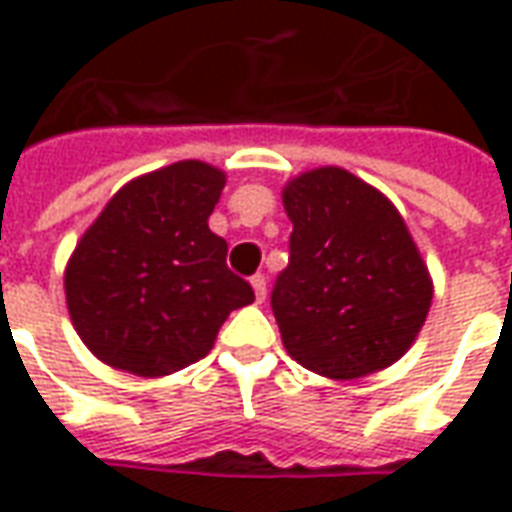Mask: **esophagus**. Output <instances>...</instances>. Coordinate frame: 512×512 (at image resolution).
Instances as JSON below:
<instances>
[{
    "label": "esophagus",
    "mask_w": 512,
    "mask_h": 512,
    "mask_svg": "<svg viewBox=\"0 0 512 512\" xmlns=\"http://www.w3.org/2000/svg\"><path fill=\"white\" fill-rule=\"evenodd\" d=\"M252 288H255V299L263 304V301H266V293H268L266 277H263V274H255V277H252Z\"/></svg>",
    "instance_id": "1"
}]
</instances>
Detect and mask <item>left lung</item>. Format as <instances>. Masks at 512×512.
<instances>
[{"label": "left lung", "mask_w": 512, "mask_h": 512, "mask_svg": "<svg viewBox=\"0 0 512 512\" xmlns=\"http://www.w3.org/2000/svg\"><path fill=\"white\" fill-rule=\"evenodd\" d=\"M290 263L271 290L288 354L326 378H362L406 354L433 282L403 216L348 169L321 167L282 191Z\"/></svg>", "instance_id": "obj_1"}]
</instances>
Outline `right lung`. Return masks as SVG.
Returning a JSON list of instances; mask_svg holds the SVG:
<instances>
[{
	"label": "right lung",
	"mask_w": 512,
	"mask_h": 512,
	"mask_svg": "<svg viewBox=\"0 0 512 512\" xmlns=\"http://www.w3.org/2000/svg\"><path fill=\"white\" fill-rule=\"evenodd\" d=\"M222 189V169L178 161L126 183L82 235L65 299L101 362L169 376L208 354L227 315L255 301L227 268V241L208 227Z\"/></svg>",
	"instance_id": "obj_1"
}]
</instances>
